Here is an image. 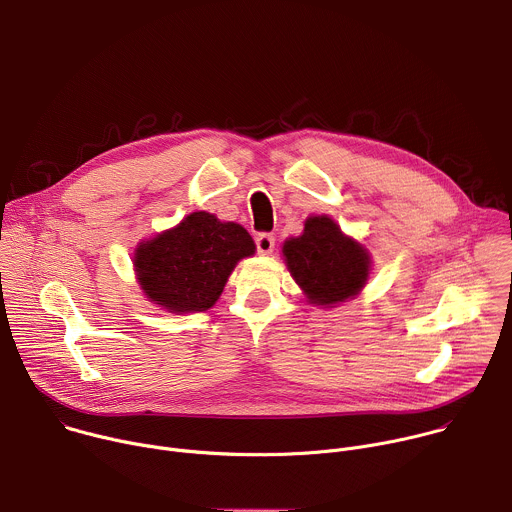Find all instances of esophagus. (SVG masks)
Returning <instances> with one entry per match:
<instances>
[{
  "mask_svg": "<svg viewBox=\"0 0 512 512\" xmlns=\"http://www.w3.org/2000/svg\"><path fill=\"white\" fill-rule=\"evenodd\" d=\"M255 245H257L259 255H269L273 251V247H275V237L269 235V233H261V235H257Z\"/></svg>",
  "mask_w": 512,
  "mask_h": 512,
  "instance_id": "34e87169",
  "label": "esophagus"
}]
</instances>
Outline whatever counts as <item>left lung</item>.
Returning <instances> with one entry per match:
<instances>
[{"mask_svg":"<svg viewBox=\"0 0 512 512\" xmlns=\"http://www.w3.org/2000/svg\"><path fill=\"white\" fill-rule=\"evenodd\" d=\"M283 263L312 306L336 308L356 298L371 275L369 249L344 235L328 214L306 218L304 233L289 237Z\"/></svg>","mask_w":512,"mask_h":512,"instance_id":"8db88e82","label":"left lung"}]
</instances>
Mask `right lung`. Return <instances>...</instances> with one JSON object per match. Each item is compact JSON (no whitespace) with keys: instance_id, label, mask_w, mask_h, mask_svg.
I'll return each instance as SVG.
<instances>
[{"instance_id":"add662e5","label":"right lung","mask_w":512,"mask_h":512,"mask_svg":"<svg viewBox=\"0 0 512 512\" xmlns=\"http://www.w3.org/2000/svg\"><path fill=\"white\" fill-rule=\"evenodd\" d=\"M251 255L255 243L245 227L198 210L176 227L141 241L133 253V269L152 304L172 314H192L212 308L237 263Z\"/></svg>"}]
</instances>
